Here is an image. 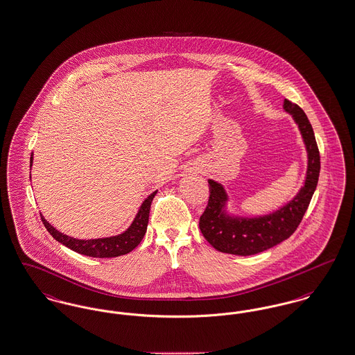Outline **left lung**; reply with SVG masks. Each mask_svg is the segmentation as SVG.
Returning a JSON list of instances; mask_svg holds the SVG:
<instances>
[{
	"instance_id": "8db88e82",
	"label": "left lung",
	"mask_w": 355,
	"mask_h": 355,
	"mask_svg": "<svg viewBox=\"0 0 355 355\" xmlns=\"http://www.w3.org/2000/svg\"><path fill=\"white\" fill-rule=\"evenodd\" d=\"M284 109L293 116L304 138L307 150L304 185L298 194L279 210L259 217H232L226 213L227 194L223 186L209 180V202L200 217V229L206 241L218 252L236 255H253L265 252L291 236L311 201L318 184L321 157L311 123L304 110L288 100Z\"/></svg>"
}]
</instances>
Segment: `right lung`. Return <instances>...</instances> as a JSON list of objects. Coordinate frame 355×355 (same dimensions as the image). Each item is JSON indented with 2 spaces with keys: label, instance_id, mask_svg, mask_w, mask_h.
<instances>
[{
  "label": "right lung",
  "instance_id": "add662e5",
  "mask_svg": "<svg viewBox=\"0 0 355 355\" xmlns=\"http://www.w3.org/2000/svg\"><path fill=\"white\" fill-rule=\"evenodd\" d=\"M32 164H33V157H31V166H32ZM155 194H157V191L152 193L142 202L137 216H135V220L132 222L129 229L119 236L97 238V239H77V238L67 236V234L55 230L42 216H41V220L44 222L46 230L51 233V236L55 241L65 245L67 248L71 249L76 253L84 254V255L94 257V258L119 257L123 254L130 253L142 241V238L146 233V229H148L150 205H152L153 198Z\"/></svg>",
  "mask_w": 355,
  "mask_h": 355
}]
</instances>
